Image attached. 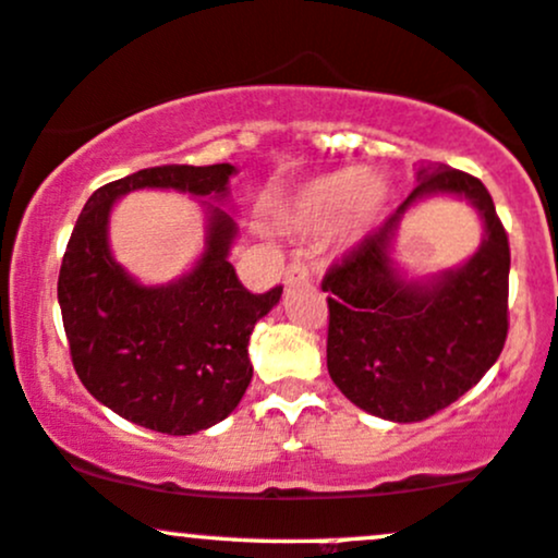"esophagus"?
Masks as SVG:
<instances>
[{
	"label": "esophagus",
	"mask_w": 558,
	"mask_h": 558,
	"mask_svg": "<svg viewBox=\"0 0 558 558\" xmlns=\"http://www.w3.org/2000/svg\"><path fill=\"white\" fill-rule=\"evenodd\" d=\"M283 283L286 286H296V283H310V269L302 259H293L283 272Z\"/></svg>",
	"instance_id": "1"
}]
</instances>
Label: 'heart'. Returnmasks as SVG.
<instances>
[{
	"mask_svg": "<svg viewBox=\"0 0 558 558\" xmlns=\"http://www.w3.org/2000/svg\"><path fill=\"white\" fill-rule=\"evenodd\" d=\"M389 187L378 174L363 169H336L315 177L296 193L286 211L293 232H317L336 222V232L347 243L360 241L387 209Z\"/></svg>",
	"mask_w": 558,
	"mask_h": 558,
	"instance_id": "b5f03b06",
	"label": "heart"
}]
</instances>
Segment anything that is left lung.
<instances>
[{"instance_id": "obj_1", "label": "left lung", "mask_w": 558, "mask_h": 558, "mask_svg": "<svg viewBox=\"0 0 558 558\" xmlns=\"http://www.w3.org/2000/svg\"><path fill=\"white\" fill-rule=\"evenodd\" d=\"M458 194L486 222L466 266L408 281L390 259L399 219L415 199ZM511 248L493 195L476 177L437 163L387 222L323 278L328 291V373L349 402L378 418L413 424L452 405L500 357L508 336Z\"/></svg>"}]
</instances>
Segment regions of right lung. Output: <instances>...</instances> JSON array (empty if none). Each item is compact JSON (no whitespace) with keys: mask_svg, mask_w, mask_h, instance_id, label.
<instances>
[{"mask_svg":"<svg viewBox=\"0 0 558 558\" xmlns=\"http://www.w3.org/2000/svg\"><path fill=\"white\" fill-rule=\"evenodd\" d=\"M230 163L140 169L89 195L58 278V302L76 376L97 402L132 424L185 437L225 421L246 395L248 336L283 286L251 293L228 254L235 219L209 209L206 248L185 278L140 286L108 248L116 198L143 187L228 198Z\"/></svg>","mask_w":558,"mask_h":558,"instance_id":"right-lung-1","label":"right lung"}]
</instances>
